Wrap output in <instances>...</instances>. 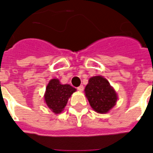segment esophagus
I'll list each match as a JSON object with an SVG mask.
<instances>
[{
    "label": "esophagus",
    "instance_id": "34e87169",
    "mask_svg": "<svg viewBox=\"0 0 153 153\" xmlns=\"http://www.w3.org/2000/svg\"><path fill=\"white\" fill-rule=\"evenodd\" d=\"M77 89H78V90H79V91H83V89H84V86H83L82 85H81L80 86H79V87L77 88Z\"/></svg>",
    "mask_w": 153,
    "mask_h": 153
}]
</instances>
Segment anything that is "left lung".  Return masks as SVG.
Here are the masks:
<instances>
[{"instance_id": "8db88e82", "label": "left lung", "mask_w": 153, "mask_h": 153, "mask_svg": "<svg viewBox=\"0 0 153 153\" xmlns=\"http://www.w3.org/2000/svg\"><path fill=\"white\" fill-rule=\"evenodd\" d=\"M85 94L92 108L100 114L108 112L118 99L115 89L102 76L90 78L85 88Z\"/></svg>"}]
</instances>
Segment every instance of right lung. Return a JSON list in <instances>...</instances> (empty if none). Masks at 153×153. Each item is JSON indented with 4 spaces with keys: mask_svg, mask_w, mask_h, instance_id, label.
<instances>
[{
    "mask_svg": "<svg viewBox=\"0 0 153 153\" xmlns=\"http://www.w3.org/2000/svg\"><path fill=\"white\" fill-rule=\"evenodd\" d=\"M75 91L76 89L71 85H62L58 79H51L45 93V101L48 108L55 114H59L64 111L68 99Z\"/></svg>",
    "mask_w": 153,
    "mask_h": 153,
    "instance_id": "obj_1",
    "label": "right lung"
}]
</instances>
